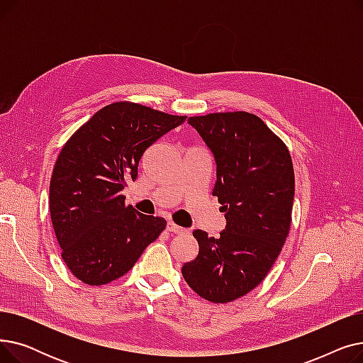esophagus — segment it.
Wrapping results in <instances>:
<instances>
[{"mask_svg": "<svg viewBox=\"0 0 363 363\" xmlns=\"http://www.w3.org/2000/svg\"><path fill=\"white\" fill-rule=\"evenodd\" d=\"M166 230H167L169 233H174V234H188V233H189L188 230H185V228L178 226V225L174 223V222H167Z\"/></svg>", "mask_w": 363, "mask_h": 363, "instance_id": "34e87169", "label": "esophagus"}]
</instances>
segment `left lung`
Returning <instances> with one entry per match:
<instances>
[{
  "label": "left lung",
  "instance_id": "left-lung-1",
  "mask_svg": "<svg viewBox=\"0 0 363 363\" xmlns=\"http://www.w3.org/2000/svg\"><path fill=\"white\" fill-rule=\"evenodd\" d=\"M188 123L211 150L216 164L212 194L222 204L219 237L193 233L199 255L182 277L199 296L233 301L264 279L287 240L294 200V170L284 143L256 114L212 113Z\"/></svg>",
  "mask_w": 363,
  "mask_h": 363
}]
</instances>
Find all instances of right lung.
<instances>
[{"instance_id":"right-lung-1","label":"right lung","mask_w":363,"mask_h":363,"mask_svg":"<svg viewBox=\"0 0 363 363\" xmlns=\"http://www.w3.org/2000/svg\"><path fill=\"white\" fill-rule=\"evenodd\" d=\"M185 116L133 103H113L66 143L50 182V213L62 257L88 285L125 275L166 220L138 213L121 194L135 181L145 150Z\"/></svg>"}]
</instances>
